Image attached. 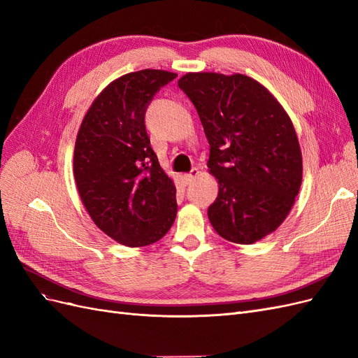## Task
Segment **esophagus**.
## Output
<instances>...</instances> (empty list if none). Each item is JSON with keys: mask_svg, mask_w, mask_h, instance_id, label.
Masks as SVG:
<instances>
[{"mask_svg": "<svg viewBox=\"0 0 358 358\" xmlns=\"http://www.w3.org/2000/svg\"><path fill=\"white\" fill-rule=\"evenodd\" d=\"M197 176H199V169L194 167V169H191L189 173H185V175H183V179H185L187 183H191Z\"/></svg>", "mask_w": 358, "mask_h": 358, "instance_id": "1", "label": "esophagus"}]
</instances>
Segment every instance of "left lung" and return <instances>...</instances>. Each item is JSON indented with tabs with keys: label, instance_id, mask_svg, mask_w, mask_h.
<instances>
[{
	"label": "left lung",
	"instance_id": "8db88e82",
	"mask_svg": "<svg viewBox=\"0 0 358 358\" xmlns=\"http://www.w3.org/2000/svg\"><path fill=\"white\" fill-rule=\"evenodd\" d=\"M179 88L197 109L218 179L209 206L224 239L251 245L284 222L301 185V152L289 116L263 85L243 74L188 73Z\"/></svg>",
	"mask_w": 358,
	"mask_h": 358
}]
</instances>
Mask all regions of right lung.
I'll return each instance as SVG.
<instances>
[{"label":"right lung","instance_id":"obj_1","mask_svg":"<svg viewBox=\"0 0 358 358\" xmlns=\"http://www.w3.org/2000/svg\"><path fill=\"white\" fill-rule=\"evenodd\" d=\"M140 70L112 82L86 112L74 146V179L95 225L137 248L159 241L175 222L176 188L150 148L145 113L154 95L176 79Z\"/></svg>","mask_w":358,"mask_h":358}]
</instances>
